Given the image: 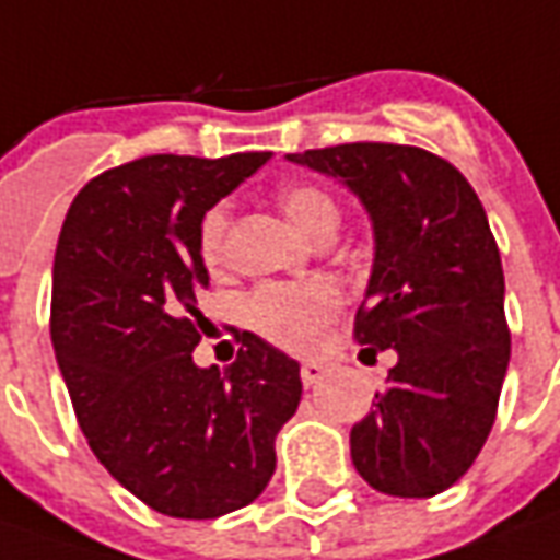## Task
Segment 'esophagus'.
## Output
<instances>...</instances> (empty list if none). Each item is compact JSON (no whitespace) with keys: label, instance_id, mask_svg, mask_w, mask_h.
Wrapping results in <instances>:
<instances>
[{"label":"esophagus","instance_id":"1","mask_svg":"<svg viewBox=\"0 0 560 560\" xmlns=\"http://www.w3.org/2000/svg\"><path fill=\"white\" fill-rule=\"evenodd\" d=\"M322 376H325V368H322L318 361H303V368H300V380H303V386H315V383H322Z\"/></svg>","mask_w":560,"mask_h":560}]
</instances>
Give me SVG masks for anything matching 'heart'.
Listing matches in <instances>:
<instances>
[{"mask_svg":"<svg viewBox=\"0 0 560 560\" xmlns=\"http://www.w3.org/2000/svg\"><path fill=\"white\" fill-rule=\"evenodd\" d=\"M284 217L303 235L315 238L318 232L337 230L340 208L330 192L312 184H291L279 192ZM223 235H226V211L211 208L201 217L199 254L205 266L214 269L223 260ZM340 291L330 281H303V284H266L254 291L245 303L250 328L264 334L266 340L284 349H310L322 328L340 310Z\"/></svg>","mask_w":560,"mask_h":560,"instance_id":"obj_1","label":"heart"}]
</instances>
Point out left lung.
Masks as SVG:
<instances>
[{"mask_svg":"<svg viewBox=\"0 0 560 560\" xmlns=\"http://www.w3.org/2000/svg\"><path fill=\"white\" fill-rule=\"evenodd\" d=\"M288 162L340 180L374 230L355 340L361 359L392 349L395 368L349 432L352 466L380 493L435 497L485 447L509 368L503 264L488 214L469 180L420 147L340 143Z\"/></svg>","mask_w":560,"mask_h":560,"instance_id":"left-lung-1","label":"left lung"}]
</instances>
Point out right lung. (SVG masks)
<instances>
[{
    "mask_svg": "<svg viewBox=\"0 0 560 560\" xmlns=\"http://www.w3.org/2000/svg\"><path fill=\"white\" fill-rule=\"evenodd\" d=\"M269 152L143 155L72 199L57 238L51 343L104 469L171 518H220L276 471L300 405V364L242 330L238 359L199 368L201 217Z\"/></svg>",
    "mask_w": 560,
    "mask_h": 560,
    "instance_id": "obj_1",
    "label": "right lung"
}]
</instances>
